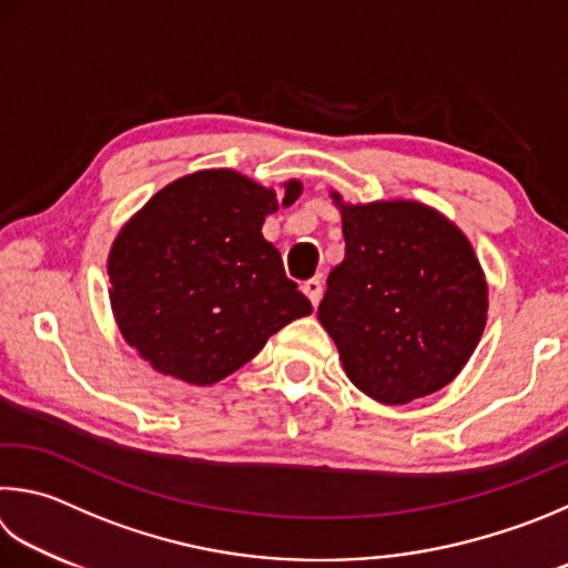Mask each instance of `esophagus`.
Returning a JSON list of instances; mask_svg holds the SVG:
<instances>
[{
    "label": "esophagus",
    "instance_id": "1",
    "mask_svg": "<svg viewBox=\"0 0 568 568\" xmlns=\"http://www.w3.org/2000/svg\"><path fill=\"white\" fill-rule=\"evenodd\" d=\"M303 293H305L307 297H311V303L317 307L320 297H323V283H320L317 277H311V281L303 283Z\"/></svg>",
    "mask_w": 568,
    "mask_h": 568
}]
</instances>
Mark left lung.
<instances>
[{
	"label": "left lung",
	"instance_id": "left-lung-1",
	"mask_svg": "<svg viewBox=\"0 0 568 568\" xmlns=\"http://www.w3.org/2000/svg\"><path fill=\"white\" fill-rule=\"evenodd\" d=\"M345 261L317 307L357 389L407 405L455 379L487 325V281L455 223L417 201L343 203Z\"/></svg>",
	"mask_w": 568,
	"mask_h": 568
}]
</instances>
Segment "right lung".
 I'll use <instances>...</instances> for the list:
<instances>
[{"instance_id": "obj_1", "label": "right lung", "mask_w": 568, "mask_h": 568, "mask_svg": "<svg viewBox=\"0 0 568 568\" xmlns=\"http://www.w3.org/2000/svg\"><path fill=\"white\" fill-rule=\"evenodd\" d=\"M283 205L303 193L283 183ZM281 195L231 169L195 171L161 189L109 253L111 311L156 373L213 385L261 353L267 337L313 313L263 239Z\"/></svg>"}]
</instances>
